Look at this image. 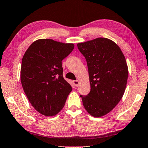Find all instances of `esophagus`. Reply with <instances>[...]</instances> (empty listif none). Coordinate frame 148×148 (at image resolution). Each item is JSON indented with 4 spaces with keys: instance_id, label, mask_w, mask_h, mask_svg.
Here are the masks:
<instances>
[{
    "instance_id": "obj_1",
    "label": "esophagus",
    "mask_w": 148,
    "mask_h": 148,
    "mask_svg": "<svg viewBox=\"0 0 148 148\" xmlns=\"http://www.w3.org/2000/svg\"><path fill=\"white\" fill-rule=\"evenodd\" d=\"M79 83H80V82H79V81H78V80L73 81V84L75 85V87H78L79 85Z\"/></svg>"
}]
</instances>
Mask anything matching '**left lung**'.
<instances>
[{"mask_svg":"<svg viewBox=\"0 0 148 148\" xmlns=\"http://www.w3.org/2000/svg\"><path fill=\"white\" fill-rule=\"evenodd\" d=\"M87 61L91 91L80 95L90 115L99 117L118 104L125 92L128 67L119 47L109 38H97L77 44Z\"/></svg>","mask_w":148,"mask_h":148,"instance_id":"left-lung-1","label":"left lung"}]
</instances>
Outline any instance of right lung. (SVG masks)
<instances>
[{
	"label": "right lung",
	"instance_id": "obj_1",
	"mask_svg": "<svg viewBox=\"0 0 148 148\" xmlns=\"http://www.w3.org/2000/svg\"><path fill=\"white\" fill-rule=\"evenodd\" d=\"M74 44L41 38L34 41L22 59L21 81L34 108L45 116H54L65 106L72 87L63 77L62 60Z\"/></svg>",
	"mask_w": 148,
	"mask_h": 148
}]
</instances>
